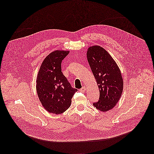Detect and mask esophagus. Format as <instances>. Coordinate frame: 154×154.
<instances>
[{"label": "esophagus", "instance_id": "1", "mask_svg": "<svg viewBox=\"0 0 154 154\" xmlns=\"http://www.w3.org/2000/svg\"><path fill=\"white\" fill-rule=\"evenodd\" d=\"M86 90H87V87H83L82 88H81V89H80V91H81V92H84L86 91Z\"/></svg>", "mask_w": 154, "mask_h": 154}]
</instances>
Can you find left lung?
Instances as JSON below:
<instances>
[{
  "mask_svg": "<svg viewBox=\"0 0 154 154\" xmlns=\"http://www.w3.org/2000/svg\"><path fill=\"white\" fill-rule=\"evenodd\" d=\"M87 57L100 90V100L93 104L103 112L114 108L123 89L121 71L110 54L100 45L88 47Z\"/></svg>",
  "mask_w": 154,
  "mask_h": 154,
  "instance_id": "left-lung-1",
  "label": "left lung"
}]
</instances>
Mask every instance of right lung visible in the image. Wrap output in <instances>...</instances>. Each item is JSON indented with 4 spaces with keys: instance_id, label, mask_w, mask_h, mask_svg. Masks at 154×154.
I'll return each instance as SVG.
<instances>
[{
    "instance_id": "obj_1",
    "label": "right lung",
    "mask_w": 154,
    "mask_h": 154,
    "mask_svg": "<svg viewBox=\"0 0 154 154\" xmlns=\"http://www.w3.org/2000/svg\"><path fill=\"white\" fill-rule=\"evenodd\" d=\"M68 50H55L43 61L37 79L36 90L40 103L50 113L59 114L67 110L78 90L73 88L62 72L61 63Z\"/></svg>"
}]
</instances>
